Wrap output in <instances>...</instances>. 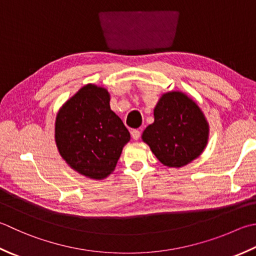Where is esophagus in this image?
<instances>
[{
  "label": "esophagus",
  "instance_id": "34e87169",
  "mask_svg": "<svg viewBox=\"0 0 256 256\" xmlns=\"http://www.w3.org/2000/svg\"><path fill=\"white\" fill-rule=\"evenodd\" d=\"M131 135H132L133 140H135V141H138V140L140 138V136H141V132H140L138 130H132Z\"/></svg>",
  "mask_w": 256,
  "mask_h": 256
}]
</instances>
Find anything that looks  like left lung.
Returning a JSON list of instances; mask_svg holds the SVG:
<instances>
[{
    "instance_id": "obj_1",
    "label": "left lung",
    "mask_w": 256,
    "mask_h": 256,
    "mask_svg": "<svg viewBox=\"0 0 256 256\" xmlns=\"http://www.w3.org/2000/svg\"><path fill=\"white\" fill-rule=\"evenodd\" d=\"M210 128L195 101L180 91L164 93L154 108V122L142 140L163 165L181 168L198 158L206 148Z\"/></svg>"
}]
</instances>
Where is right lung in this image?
Returning <instances> with one entry per match:
<instances>
[{
    "mask_svg": "<svg viewBox=\"0 0 256 256\" xmlns=\"http://www.w3.org/2000/svg\"><path fill=\"white\" fill-rule=\"evenodd\" d=\"M105 88L86 84L65 102L55 118V143L74 171L104 180L115 170L131 135L110 106Z\"/></svg>",
    "mask_w": 256,
    "mask_h": 256,
    "instance_id": "right-lung-1",
    "label": "right lung"
}]
</instances>
